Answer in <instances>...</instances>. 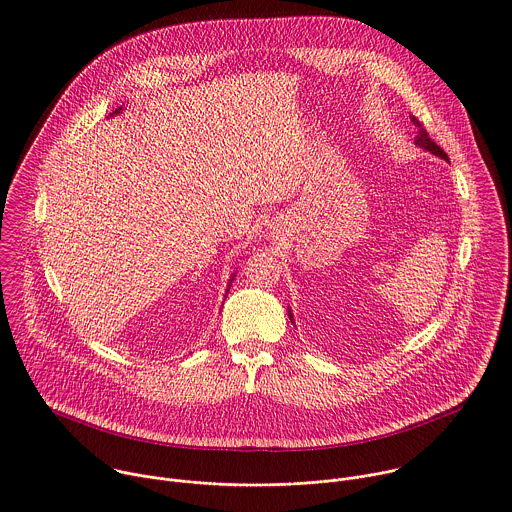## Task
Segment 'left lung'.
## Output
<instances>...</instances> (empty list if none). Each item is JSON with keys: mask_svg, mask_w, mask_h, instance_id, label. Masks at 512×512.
<instances>
[{"mask_svg": "<svg viewBox=\"0 0 512 512\" xmlns=\"http://www.w3.org/2000/svg\"><path fill=\"white\" fill-rule=\"evenodd\" d=\"M411 121H413L415 127L419 129V131H417V137H415V145L421 147V149H425V151H429V153H433V155H437V157H441V159H445V161H449L447 153L429 137V133H427V129L421 125V121H419L417 117H411ZM289 319H291V323H293V313H291V309H289Z\"/></svg>", "mask_w": 512, "mask_h": 512, "instance_id": "8db88e82", "label": "left lung"}]
</instances>
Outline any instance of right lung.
Segmentation results:
<instances>
[{"mask_svg":"<svg viewBox=\"0 0 512 512\" xmlns=\"http://www.w3.org/2000/svg\"><path fill=\"white\" fill-rule=\"evenodd\" d=\"M121 111H123V107H119V109H115V111H113V113H111V115H115V113H121ZM233 279H235V273H233V275H231V279H229V285H227V293H229V287H231V281H233Z\"/></svg>","mask_w":512,"mask_h":512,"instance_id":"right-lung-1","label":"right lung"}]
</instances>
